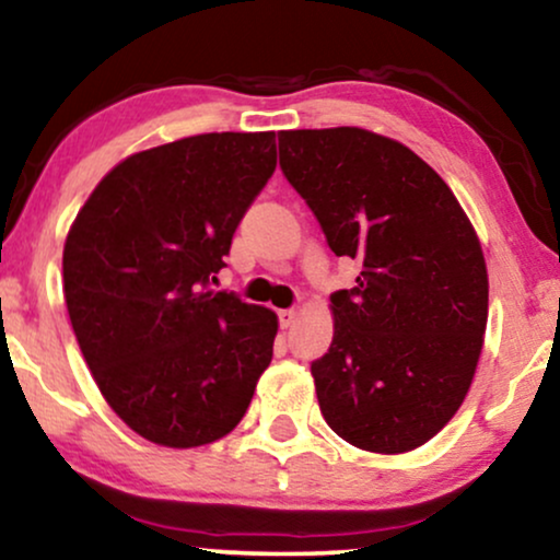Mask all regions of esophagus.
<instances>
[{"label": "esophagus", "instance_id": "1", "mask_svg": "<svg viewBox=\"0 0 560 560\" xmlns=\"http://www.w3.org/2000/svg\"><path fill=\"white\" fill-rule=\"evenodd\" d=\"M278 319H280V327L288 329L293 327L295 319H299V312H295V308H282V312H278Z\"/></svg>", "mask_w": 560, "mask_h": 560}]
</instances>
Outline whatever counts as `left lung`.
<instances>
[{
	"instance_id": "1",
	"label": "left lung",
	"mask_w": 560,
	"mask_h": 560,
	"mask_svg": "<svg viewBox=\"0 0 560 560\" xmlns=\"http://www.w3.org/2000/svg\"><path fill=\"white\" fill-rule=\"evenodd\" d=\"M280 168L337 257L361 261L329 295L335 337L312 363L322 416L365 452H410L470 389L488 322L480 241L436 171L358 127L280 132Z\"/></svg>"
}]
</instances>
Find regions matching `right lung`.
<instances>
[{
	"label": "right lung",
	"instance_id": "add662e5",
	"mask_svg": "<svg viewBox=\"0 0 560 560\" xmlns=\"http://www.w3.org/2000/svg\"><path fill=\"white\" fill-rule=\"evenodd\" d=\"M275 165V132L184 137L121 161L69 228L74 337L112 410L153 444L231 433L272 361L275 312L212 282Z\"/></svg>",
	"mask_w": 560,
	"mask_h": 560
}]
</instances>
